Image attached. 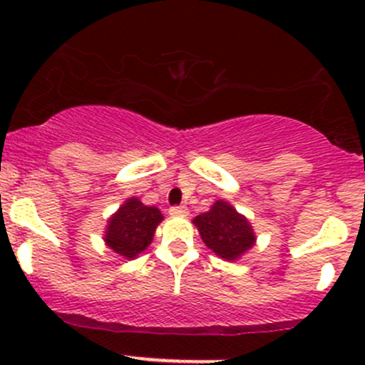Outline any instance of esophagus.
<instances>
[{"mask_svg":"<svg viewBox=\"0 0 365 365\" xmlns=\"http://www.w3.org/2000/svg\"><path fill=\"white\" fill-rule=\"evenodd\" d=\"M187 206H173V208H169V215L173 217H185L187 215Z\"/></svg>","mask_w":365,"mask_h":365,"instance_id":"34e87169","label":"esophagus"}]
</instances>
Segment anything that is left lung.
I'll use <instances>...</instances> for the list:
<instances>
[{"mask_svg": "<svg viewBox=\"0 0 365 365\" xmlns=\"http://www.w3.org/2000/svg\"><path fill=\"white\" fill-rule=\"evenodd\" d=\"M192 224L206 247L224 261H238L256 245V233L247 217L224 200H217L208 212L194 217Z\"/></svg>", "mask_w": 365, "mask_h": 365, "instance_id": "left-lung-1", "label": "left lung"}]
</instances>
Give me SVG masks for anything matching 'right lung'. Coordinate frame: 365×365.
<instances>
[{"instance_id": "add662e5", "label": "right lung", "mask_w": 365, "mask_h": 365, "mask_svg": "<svg viewBox=\"0 0 365 365\" xmlns=\"http://www.w3.org/2000/svg\"><path fill=\"white\" fill-rule=\"evenodd\" d=\"M164 215L157 206H148L128 197L108 219L104 242L114 254L123 259H135L152 244L157 226Z\"/></svg>"}]
</instances>
